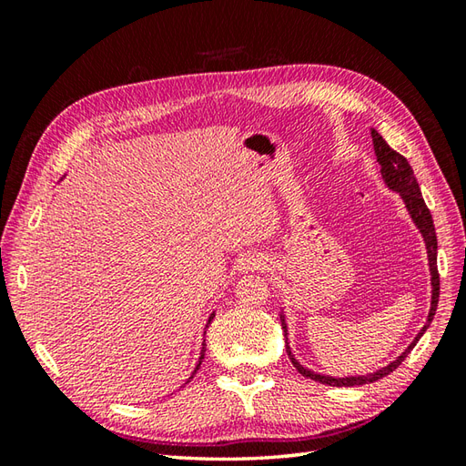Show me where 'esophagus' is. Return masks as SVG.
Segmentation results:
<instances>
[{
	"instance_id": "esophagus-1",
	"label": "esophagus",
	"mask_w": 466,
	"mask_h": 466,
	"mask_svg": "<svg viewBox=\"0 0 466 466\" xmlns=\"http://www.w3.org/2000/svg\"><path fill=\"white\" fill-rule=\"evenodd\" d=\"M240 268L244 272H254V270H262L266 268V260L262 258V256H246V258H242V264Z\"/></svg>"
}]
</instances>
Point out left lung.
Instances as JSON below:
<instances>
[{"label": "left lung", "mask_w": 466, "mask_h": 466, "mask_svg": "<svg viewBox=\"0 0 466 466\" xmlns=\"http://www.w3.org/2000/svg\"><path fill=\"white\" fill-rule=\"evenodd\" d=\"M372 144H374V154H376V162L380 164V174L384 177V182L389 187H392L394 192H399L400 198L407 204V210L412 218V222L417 224V228L422 234L424 244H427V254H429V266H431V284H432V300H431V312H429V319L427 324L422 326V330L417 334V339L410 342V346L407 350H404L397 360H392L389 366H384V369L376 370L372 374H366V376H346V379H334V376H324V374H316L309 369H304V366L294 359V354L290 352V346L286 344V352H289L292 364L296 366V370H299L306 379H312L316 382H322V384H329V386H360V384H369V382H376L382 376L390 374L397 366L407 359V354L414 349V344L419 342L420 336L424 334V330L429 329V324L434 319V312H437V306H439V292H441V279H439V268H437V232H434V224H432V216L431 210L427 208L422 200V194H420V187L417 177H414V172L410 164L407 162V157L400 156L397 150H392V147L384 142V137L372 130ZM282 320V329H284V336L289 334L286 332V320H284V314L280 316Z\"/></svg>", "instance_id": "8db88e82"}]
</instances>
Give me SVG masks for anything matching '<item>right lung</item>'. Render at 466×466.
I'll return each instance as SVG.
<instances>
[{
  "label": "right lung",
  "mask_w": 466,
  "mask_h": 466,
  "mask_svg": "<svg viewBox=\"0 0 466 466\" xmlns=\"http://www.w3.org/2000/svg\"><path fill=\"white\" fill-rule=\"evenodd\" d=\"M212 319H214V314L210 316V319H208V324H210V322H212ZM204 352H206V349H204V344H202V352H200V359H198V364H196V370H198V369H200V364H202V360H204ZM196 370L192 372V376H190V379H194V374H196ZM187 382H190V380H187Z\"/></svg>",
  "instance_id": "1"
}]
</instances>
